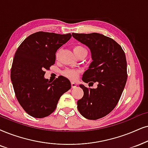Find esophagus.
Wrapping results in <instances>:
<instances>
[{
	"mask_svg": "<svg viewBox=\"0 0 148 148\" xmlns=\"http://www.w3.org/2000/svg\"><path fill=\"white\" fill-rule=\"evenodd\" d=\"M76 86H77V84L74 83V82H72L71 83V87H72V88H75Z\"/></svg>",
	"mask_w": 148,
	"mask_h": 148,
	"instance_id": "1",
	"label": "esophagus"
}]
</instances>
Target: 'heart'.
<instances>
[{
  "label": "heart",
  "instance_id": "obj_1",
  "mask_svg": "<svg viewBox=\"0 0 148 148\" xmlns=\"http://www.w3.org/2000/svg\"><path fill=\"white\" fill-rule=\"evenodd\" d=\"M73 51H74V54H75L76 57L79 56L80 55H87V50L84 46H81V45H76L73 47ZM59 57V52L56 53V58H58ZM80 71L77 70H74V69H65L62 72L63 76L65 77L69 78L70 80H75L76 78L78 77V74H79Z\"/></svg>",
  "mask_w": 148,
  "mask_h": 148
}]
</instances>
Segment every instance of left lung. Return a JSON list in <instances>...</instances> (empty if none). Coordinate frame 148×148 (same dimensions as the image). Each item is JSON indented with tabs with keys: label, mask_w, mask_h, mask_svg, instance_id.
<instances>
[{
	"label": "left lung",
	"mask_w": 148,
	"mask_h": 148,
	"mask_svg": "<svg viewBox=\"0 0 148 148\" xmlns=\"http://www.w3.org/2000/svg\"><path fill=\"white\" fill-rule=\"evenodd\" d=\"M72 36L91 52L93 61L82 80L98 83L96 89L79 85L84 95L78 100V110L85 118L96 120L111 113L120 99L128 78L126 55L120 45L100 33H72Z\"/></svg>",
	"instance_id": "left-lung-1"
}]
</instances>
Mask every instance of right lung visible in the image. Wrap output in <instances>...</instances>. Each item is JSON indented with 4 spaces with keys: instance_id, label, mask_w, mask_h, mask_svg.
I'll use <instances>...</instances> for the list:
<instances>
[{
    "instance_id": "add662e5",
    "label": "right lung",
    "mask_w": 148,
    "mask_h": 148,
    "mask_svg": "<svg viewBox=\"0 0 148 148\" xmlns=\"http://www.w3.org/2000/svg\"><path fill=\"white\" fill-rule=\"evenodd\" d=\"M71 37L70 33L39 31L27 37L16 50L11 80L18 102L33 117L43 118L53 113L60 97L71 88L64 76L53 82L44 78L46 70L55 64L57 50Z\"/></svg>"
}]
</instances>
